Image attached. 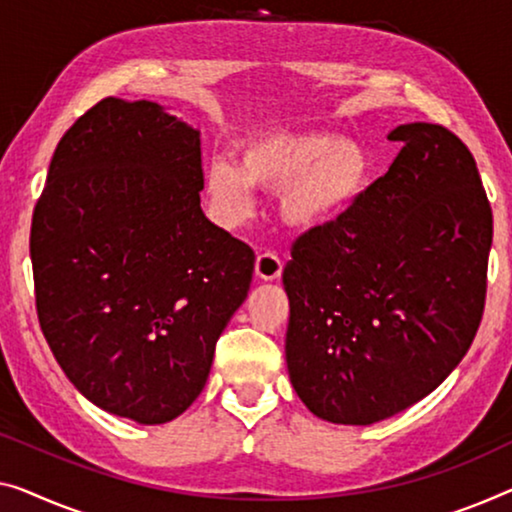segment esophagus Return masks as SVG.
I'll return each mask as SVG.
<instances>
[{
    "mask_svg": "<svg viewBox=\"0 0 512 512\" xmlns=\"http://www.w3.org/2000/svg\"><path fill=\"white\" fill-rule=\"evenodd\" d=\"M255 273L262 280H278L282 276V262L276 253H262L255 262Z\"/></svg>",
    "mask_w": 512,
    "mask_h": 512,
    "instance_id": "esophagus-1",
    "label": "esophagus"
}]
</instances>
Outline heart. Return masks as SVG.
Masks as SVG:
<instances>
[{"label":"heart","instance_id":"obj_1","mask_svg":"<svg viewBox=\"0 0 512 512\" xmlns=\"http://www.w3.org/2000/svg\"><path fill=\"white\" fill-rule=\"evenodd\" d=\"M370 151L329 131H271L241 147L239 163L216 156L204 188L218 216L239 225L253 211V186L278 190V216L296 232L322 230L361 200L370 183Z\"/></svg>","mask_w":512,"mask_h":512}]
</instances>
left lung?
Wrapping results in <instances>:
<instances>
[{"instance_id": "1", "label": "left lung", "mask_w": 512, "mask_h": 512, "mask_svg": "<svg viewBox=\"0 0 512 512\" xmlns=\"http://www.w3.org/2000/svg\"><path fill=\"white\" fill-rule=\"evenodd\" d=\"M384 177L303 234L282 273L296 395L338 425H372L430 395L483 317L492 209L476 160L444 126L402 124Z\"/></svg>"}]
</instances>
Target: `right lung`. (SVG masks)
<instances>
[{"label": "right lung", "mask_w": 512, "mask_h": 512, "mask_svg": "<svg viewBox=\"0 0 512 512\" xmlns=\"http://www.w3.org/2000/svg\"><path fill=\"white\" fill-rule=\"evenodd\" d=\"M45 181L29 253L52 354L96 407L174 421L255 269L200 207V131L154 101L103 98L61 137Z\"/></svg>", "instance_id": "add662e5"}]
</instances>
